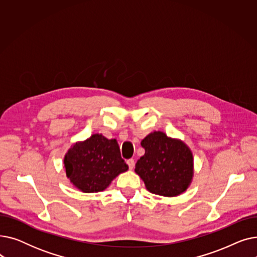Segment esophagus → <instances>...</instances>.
Listing matches in <instances>:
<instances>
[{
  "instance_id": "34e87169",
  "label": "esophagus",
  "mask_w": 257,
  "mask_h": 257,
  "mask_svg": "<svg viewBox=\"0 0 257 257\" xmlns=\"http://www.w3.org/2000/svg\"><path fill=\"white\" fill-rule=\"evenodd\" d=\"M127 165L129 166L130 170H133V168H134V160L133 159H128L127 160Z\"/></svg>"
}]
</instances>
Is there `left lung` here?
<instances>
[{
	"label": "left lung",
	"instance_id": "left-lung-1",
	"mask_svg": "<svg viewBox=\"0 0 257 257\" xmlns=\"http://www.w3.org/2000/svg\"><path fill=\"white\" fill-rule=\"evenodd\" d=\"M145 154L138 160L136 173L148 191L164 197L183 194L194 178V156L191 148L179 139L153 131L142 141Z\"/></svg>",
	"mask_w": 257,
	"mask_h": 257
}]
</instances>
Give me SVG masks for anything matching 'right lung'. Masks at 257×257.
Listing matches in <instances>:
<instances>
[{
  "label": "right lung",
  "mask_w": 257,
  "mask_h": 257,
  "mask_svg": "<svg viewBox=\"0 0 257 257\" xmlns=\"http://www.w3.org/2000/svg\"><path fill=\"white\" fill-rule=\"evenodd\" d=\"M63 166L71 183L86 194L103 192L128 171L116 140H108L101 133L74 143L64 155Z\"/></svg>",
  "instance_id": "add662e5"
}]
</instances>
